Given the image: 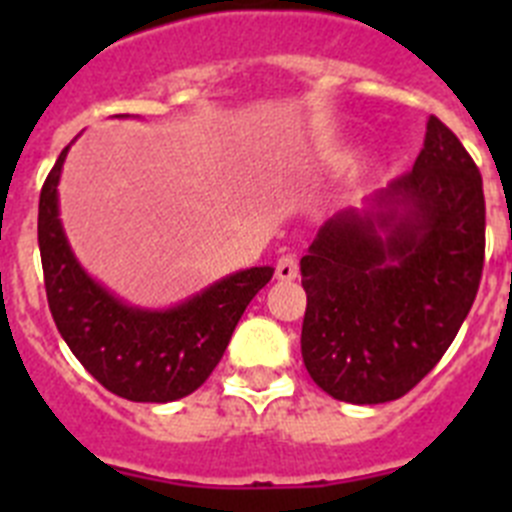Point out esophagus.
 Instances as JSON below:
<instances>
[{
	"instance_id": "1",
	"label": "esophagus",
	"mask_w": 512,
	"mask_h": 512,
	"mask_svg": "<svg viewBox=\"0 0 512 512\" xmlns=\"http://www.w3.org/2000/svg\"><path fill=\"white\" fill-rule=\"evenodd\" d=\"M297 274H300V269H297V259L292 253H287V256H282V259L277 261L279 282H292V279H297Z\"/></svg>"
}]
</instances>
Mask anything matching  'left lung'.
Masks as SVG:
<instances>
[{
	"label": "left lung",
	"mask_w": 512,
	"mask_h": 512,
	"mask_svg": "<svg viewBox=\"0 0 512 512\" xmlns=\"http://www.w3.org/2000/svg\"><path fill=\"white\" fill-rule=\"evenodd\" d=\"M485 266L477 164L436 115L413 171L320 225L302 256V361L336 400L408 395L472 310Z\"/></svg>",
	"instance_id": "obj_1"
}]
</instances>
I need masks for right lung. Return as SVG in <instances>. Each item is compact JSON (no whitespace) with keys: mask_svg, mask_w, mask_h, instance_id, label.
Listing matches in <instances>:
<instances>
[{"mask_svg":"<svg viewBox=\"0 0 512 512\" xmlns=\"http://www.w3.org/2000/svg\"><path fill=\"white\" fill-rule=\"evenodd\" d=\"M69 146L40 189L38 246L45 295L71 354L102 387L133 402L192 395L223 359L248 302L271 266H253L210 284L169 310H140L110 295L81 269L58 217V179Z\"/></svg>","mask_w":512,"mask_h":512,"instance_id":"right-lung-1","label":"right lung"}]
</instances>
